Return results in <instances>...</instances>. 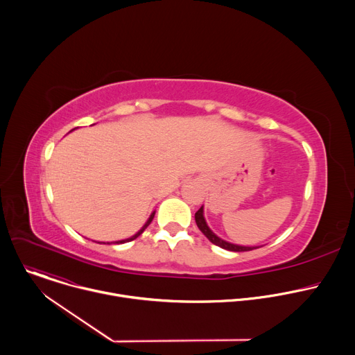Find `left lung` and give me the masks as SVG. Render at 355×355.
<instances>
[{"label": "left lung", "mask_w": 355, "mask_h": 355, "mask_svg": "<svg viewBox=\"0 0 355 355\" xmlns=\"http://www.w3.org/2000/svg\"><path fill=\"white\" fill-rule=\"evenodd\" d=\"M195 222H196V226L199 227V230L204 233L208 240L225 250H229V251H250V250H254V248H259V247H248V245H239V244H233V243H229L220 237H218L211 229L209 226L207 225V220L204 218V207H200L198 209V212L195 214Z\"/></svg>", "instance_id": "left-lung-1"}]
</instances>
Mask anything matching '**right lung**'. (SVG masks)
Segmentation results:
<instances>
[{
    "instance_id": "1",
    "label": "right lung",
    "mask_w": 355,
    "mask_h": 355,
    "mask_svg": "<svg viewBox=\"0 0 355 355\" xmlns=\"http://www.w3.org/2000/svg\"><path fill=\"white\" fill-rule=\"evenodd\" d=\"M155 214H156V212H153V214L150 215V218L147 219V222L143 225V227H141V229H140V230H139L136 234H133V236H132V237H129V239H125V240H119V241H115V243H116V244H122V243H126V241H132V240H135L136 237H139V236H140V234H141V233L146 230V227H147V226L151 223V220H153V218H155Z\"/></svg>"
}]
</instances>
